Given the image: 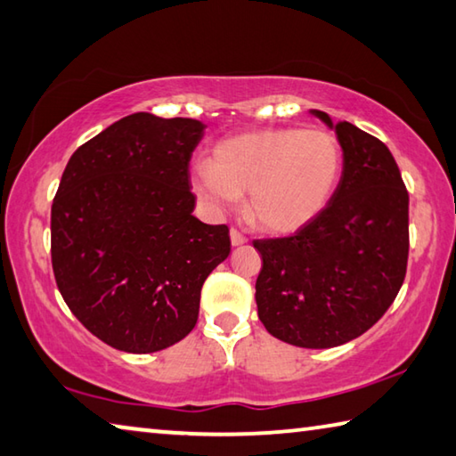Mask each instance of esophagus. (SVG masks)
<instances>
[{"instance_id":"34e87169","label":"esophagus","mask_w":456,"mask_h":456,"mask_svg":"<svg viewBox=\"0 0 456 456\" xmlns=\"http://www.w3.org/2000/svg\"><path fill=\"white\" fill-rule=\"evenodd\" d=\"M230 242H232V246H242L248 242V238H246L242 232H238V230H230Z\"/></svg>"}]
</instances>
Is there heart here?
Wrapping results in <instances>:
<instances>
[{"label":"heart","mask_w":456,"mask_h":456,"mask_svg":"<svg viewBox=\"0 0 456 456\" xmlns=\"http://www.w3.org/2000/svg\"><path fill=\"white\" fill-rule=\"evenodd\" d=\"M342 172L340 143L324 130L265 127L216 143L210 164L190 170V186L224 210L246 194V216L270 234L298 232L329 206Z\"/></svg>","instance_id":"1"}]
</instances>
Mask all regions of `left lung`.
<instances>
[{
  "mask_svg": "<svg viewBox=\"0 0 456 456\" xmlns=\"http://www.w3.org/2000/svg\"><path fill=\"white\" fill-rule=\"evenodd\" d=\"M310 114L337 132L342 175L329 206L297 234L254 240L262 256L258 318L300 348H332L380 321L404 282L409 191L390 150L350 122Z\"/></svg>",
  "mask_w": 456,
  "mask_h": 456,
  "instance_id": "left-lung-1",
  "label": "left lung"
}]
</instances>
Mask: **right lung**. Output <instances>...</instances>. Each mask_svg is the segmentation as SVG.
<instances>
[{"label":"right lung","mask_w":456,"mask_h":456,"mask_svg":"<svg viewBox=\"0 0 456 456\" xmlns=\"http://www.w3.org/2000/svg\"><path fill=\"white\" fill-rule=\"evenodd\" d=\"M206 124L126 116L82 143L52 206V266L94 337L158 353L196 326L200 292L228 258V228L200 222L188 164Z\"/></svg>","instance_id":"1"}]
</instances>
